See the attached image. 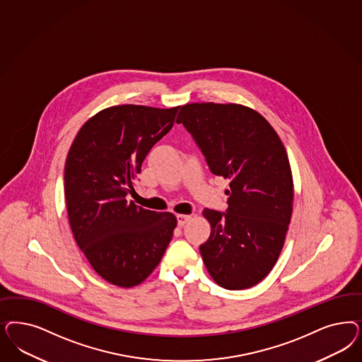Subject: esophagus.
<instances>
[{
    "label": "esophagus",
    "mask_w": 362,
    "mask_h": 362,
    "mask_svg": "<svg viewBox=\"0 0 362 362\" xmlns=\"http://www.w3.org/2000/svg\"><path fill=\"white\" fill-rule=\"evenodd\" d=\"M190 218H192L190 214H178L177 216V223H178V226H184Z\"/></svg>",
    "instance_id": "1"
}]
</instances>
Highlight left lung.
Returning a JSON list of instances; mask_svg holds the SVG:
<instances>
[{
  "label": "left lung",
  "instance_id": "obj_1",
  "mask_svg": "<svg viewBox=\"0 0 362 362\" xmlns=\"http://www.w3.org/2000/svg\"><path fill=\"white\" fill-rule=\"evenodd\" d=\"M175 122L192 134L210 172L229 180L226 211H202L211 228L199 246L204 264L222 288H252L276 265L292 218L285 146L264 117L238 104H187Z\"/></svg>",
  "mask_w": 362,
  "mask_h": 362
}]
</instances>
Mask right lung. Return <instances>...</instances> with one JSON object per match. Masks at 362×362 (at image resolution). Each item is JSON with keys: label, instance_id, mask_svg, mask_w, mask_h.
<instances>
[{"label": "right lung", "instance_id": "add662e5", "mask_svg": "<svg viewBox=\"0 0 362 362\" xmlns=\"http://www.w3.org/2000/svg\"><path fill=\"white\" fill-rule=\"evenodd\" d=\"M178 109L106 107L82 125L70 146L64 175L70 228L95 273L117 286L146 280L177 226L175 214L144 209L127 196Z\"/></svg>", "mask_w": 362, "mask_h": 362}]
</instances>
